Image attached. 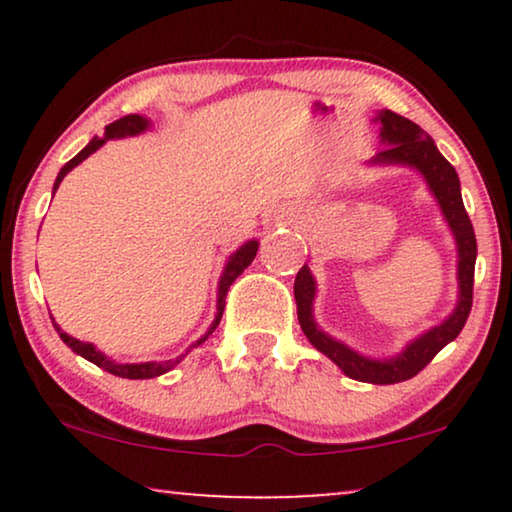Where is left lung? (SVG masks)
Instances as JSON below:
<instances>
[{
	"label": "left lung",
	"mask_w": 512,
	"mask_h": 512,
	"mask_svg": "<svg viewBox=\"0 0 512 512\" xmlns=\"http://www.w3.org/2000/svg\"><path fill=\"white\" fill-rule=\"evenodd\" d=\"M382 123L380 137L382 149L373 158V163H401L417 167L424 174L426 184L436 195L440 209H443L447 223H450L454 240H457L459 249V305L452 312V317L422 338L410 342L403 354L396 359L375 361L366 359V356L352 352V349L342 345V342L328 338L321 333L312 319V300H314V279L307 265L298 270L296 284H293V293H296L298 305V321L307 340L326 354L335 366H340L342 373L352 380L370 382V384H396L415 377L419 370L429 366L433 356L443 349L447 342H452L464 328L468 314L473 307V275H475V256H478V242H475L473 223L468 219L464 200H461L459 177L454 167L443 158V153L436 149L433 139L419 128L417 123L408 121V118L394 114V111H382L377 116Z\"/></svg>",
	"instance_id": "left-lung-1"
}]
</instances>
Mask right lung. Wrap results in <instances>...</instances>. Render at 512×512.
Wrapping results in <instances>:
<instances>
[{
  "label": "right lung",
  "instance_id": "add662e5",
  "mask_svg": "<svg viewBox=\"0 0 512 512\" xmlns=\"http://www.w3.org/2000/svg\"><path fill=\"white\" fill-rule=\"evenodd\" d=\"M146 128H149V121H146L144 116H137V114H128V116L118 118V121H114V123H109L107 128H104V137H95L93 142H90V144L86 146V149H83L81 153H76V156H74L72 160H69V163H67L65 167H62L60 174H58V179H55L53 193L58 191L60 181L65 179V174H67L69 170H74V167L79 165V163H83V160H86V158L90 156V153H95L97 149H100V146H102L104 142H107V139L139 135V132L146 130ZM256 251H258V242L251 240V242L244 244V247L237 249L233 256H230V261H228V265H226V270H223V277H221V282H219V305H216V310H219V312H216L214 324H212V328H209V331L205 333V338H200V340L195 342V345H191V347H198L200 342H205V340L209 338V335L214 333V328L219 326L221 314H223V307H226V296H228L230 284H233L235 279L242 275L244 268H247V265H249L251 261H254ZM53 326H55V331L60 333L62 342H65L67 347H72V352L83 356V359H88L90 363H95L97 368L107 370V373H111V375L128 377V380H149V377H158V375L167 373V370H172L181 359H184V354H181V356H177V359L163 361V363H156V361H149V363H116V361H109L107 356H104L102 352H97V349H95L93 345H90V342H81V340L72 338V335L62 333L60 326L55 324V321H53ZM191 347H188V349H191ZM186 354H188V352H186Z\"/></svg>",
  "mask_w": 512,
  "mask_h": 512
}]
</instances>
